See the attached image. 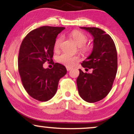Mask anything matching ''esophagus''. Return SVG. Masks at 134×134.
I'll list each match as a JSON object with an SVG mask.
<instances>
[{
  "label": "esophagus",
  "instance_id": "34e87169",
  "mask_svg": "<svg viewBox=\"0 0 134 134\" xmlns=\"http://www.w3.org/2000/svg\"><path fill=\"white\" fill-rule=\"evenodd\" d=\"M66 69H67V71H69V70H71V69H72V68H70V67H67V68H66Z\"/></svg>",
  "mask_w": 134,
  "mask_h": 134
}]
</instances>
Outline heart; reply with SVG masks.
<instances>
[{"label": "heart", "instance_id": "obj_1", "mask_svg": "<svg viewBox=\"0 0 134 134\" xmlns=\"http://www.w3.org/2000/svg\"><path fill=\"white\" fill-rule=\"evenodd\" d=\"M70 36L73 38L76 44L79 46L80 50L82 52H87L90 50V47L88 46L85 45L86 43L87 40V36L84 33L79 31H72L70 33ZM63 41L62 36H59L56 39L54 43V50H58L60 47ZM57 60L58 62L60 63L63 65L67 66V67H72L76 64L77 62L79 60V57L77 56H73L68 53H62L57 58Z\"/></svg>", "mask_w": 134, "mask_h": 134}]
</instances>
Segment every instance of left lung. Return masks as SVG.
Listing matches in <instances>:
<instances>
[{
    "instance_id": "1",
    "label": "left lung",
    "mask_w": 134,
    "mask_h": 134,
    "mask_svg": "<svg viewBox=\"0 0 134 134\" xmlns=\"http://www.w3.org/2000/svg\"><path fill=\"white\" fill-rule=\"evenodd\" d=\"M81 28L94 38L93 52L81 63L86 70L93 69V72L84 73L79 69L77 85L84 101L94 103L105 98L111 90L117 72V52L113 39L104 31L94 27Z\"/></svg>"
}]
</instances>
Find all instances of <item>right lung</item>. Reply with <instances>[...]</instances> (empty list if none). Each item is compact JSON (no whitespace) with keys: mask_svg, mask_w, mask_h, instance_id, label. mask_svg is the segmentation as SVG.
<instances>
[{"mask_svg":"<svg viewBox=\"0 0 134 134\" xmlns=\"http://www.w3.org/2000/svg\"><path fill=\"white\" fill-rule=\"evenodd\" d=\"M64 27L41 26L23 39L18 57V70L23 87L31 97L40 101L54 96L59 80L67 73L64 65L55 63L52 69L43 64L53 61L54 43ZM54 64V63H53Z\"/></svg>","mask_w":134,"mask_h":134,"instance_id":"1","label":"right lung"}]
</instances>
